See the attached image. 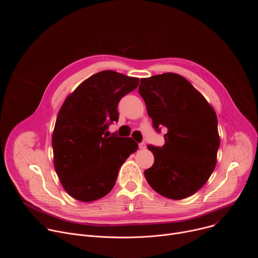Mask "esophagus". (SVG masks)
Wrapping results in <instances>:
<instances>
[{
	"instance_id": "esophagus-1",
	"label": "esophagus",
	"mask_w": 258,
	"mask_h": 258,
	"mask_svg": "<svg viewBox=\"0 0 258 258\" xmlns=\"http://www.w3.org/2000/svg\"><path fill=\"white\" fill-rule=\"evenodd\" d=\"M139 148H140V149H145V148H146V144H145L144 142H143V143H140V144H139Z\"/></svg>"
}]
</instances>
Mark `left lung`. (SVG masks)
Segmentation results:
<instances>
[{"mask_svg": "<svg viewBox=\"0 0 258 258\" xmlns=\"http://www.w3.org/2000/svg\"><path fill=\"white\" fill-rule=\"evenodd\" d=\"M139 93L153 126L167 128L162 147L148 145L154 164L144 171L151 188L173 200L201 189L216 165L219 136L212 106L176 73L141 79Z\"/></svg>", "mask_w": 258, "mask_h": 258, "instance_id": "1", "label": "left lung"}]
</instances>
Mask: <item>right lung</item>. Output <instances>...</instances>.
Segmentation results:
<instances>
[{"label":"right lung","mask_w":258,"mask_h":258,"mask_svg":"<svg viewBox=\"0 0 258 258\" xmlns=\"http://www.w3.org/2000/svg\"><path fill=\"white\" fill-rule=\"evenodd\" d=\"M138 85V78L104 70L83 82L62 104L52 136L54 167L72 198L92 202L106 196L122 163L138 150L132 138L107 132L118 120V102Z\"/></svg>","instance_id":"right-lung-1"}]
</instances>
